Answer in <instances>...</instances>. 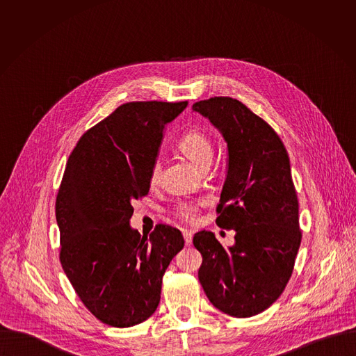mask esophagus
<instances>
[{"instance_id":"1","label":"esophagus","mask_w":356,"mask_h":356,"mask_svg":"<svg viewBox=\"0 0 356 356\" xmlns=\"http://www.w3.org/2000/svg\"><path fill=\"white\" fill-rule=\"evenodd\" d=\"M182 234H184V240H185V244L186 245H191L192 244V232H189V230H184L182 232Z\"/></svg>"}]
</instances>
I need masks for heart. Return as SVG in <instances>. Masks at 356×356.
Returning a JSON list of instances; mask_svg holds the SVG:
<instances>
[{
    "label": "heart",
    "instance_id": "1",
    "mask_svg": "<svg viewBox=\"0 0 356 356\" xmlns=\"http://www.w3.org/2000/svg\"><path fill=\"white\" fill-rule=\"evenodd\" d=\"M178 151L185 154L192 163H195L199 168L207 170L211 163H212V157H213V145L211 138L200 130H191L188 131L179 141L177 145ZM160 175H161V163L160 160H154L149 170V185L156 186L160 181ZM202 203L200 202H185V203L178 204L174 215L184 220V222H195L199 208Z\"/></svg>",
    "mask_w": 356,
    "mask_h": 356
}]
</instances>
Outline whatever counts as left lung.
<instances>
[{
    "label": "left lung",
    "mask_w": 356,
    "mask_h": 356,
    "mask_svg": "<svg viewBox=\"0 0 356 356\" xmlns=\"http://www.w3.org/2000/svg\"><path fill=\"white\" fill-rule=\"evenodd\" d=\"M193 111L208 118L227 143L216 225L236 230L229 251L211 232L195 234L203 256L199 280L218 309L254 316L284 292L302 243L289 156L274 129L236 99L211 97L195 102Z\"/></svg>",
    "instance_id": "obj_1"
}]
</instances>
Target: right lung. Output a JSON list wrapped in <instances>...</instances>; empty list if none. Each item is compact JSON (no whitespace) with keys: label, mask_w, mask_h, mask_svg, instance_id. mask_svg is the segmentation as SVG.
Returning a JSON list of instances; mask_svg holds the SVG:
<instances>
[{"label":"right lung","mask_w":356,"mask_h":356,"mask_svg":"<svg viewBox=\"0 0 356 356\" xmlns=\"http://www.w3.org/2000/svg\"><path fill=\"white\" fill-rule=\"evenodd\" d=\"M188 102L122 104L89 129L70 154L56 199L60 263L85 307L102 323L130 327L160 302L161 280L184 248L175 227L141 236L133 202L149 192L164 126Z\"/></svg>","instance_id":"add662e5"}]
</instances>
